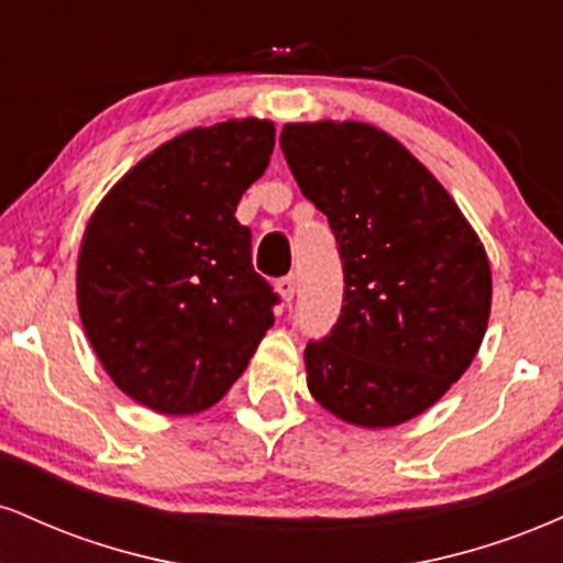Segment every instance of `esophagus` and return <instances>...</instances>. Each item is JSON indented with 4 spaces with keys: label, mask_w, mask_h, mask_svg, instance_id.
Masks as SVG:
<instances>
[{
    "label": "esophagus",
    "mask_w": 563,
    "mask_h": 563,
    "mask_svg": "<svg viewBox=\"0 0 563 563\" xmlns=\"http://www.w3.org/2000/svg\"><path fill=\"white\" fill-rule=\"evenodd\" d=\"M275 286H277V290H280L283 299H286V301L294 299V294H296V277H294V275L280 277V280H277Z\"/></svg>",
    "instance_id": "esophagus-1"
}]
</instances>
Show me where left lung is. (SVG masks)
<instances>
[{
    "label": "left lung",
    "instance_id": "obj_1",
    "mask_svg": "<svg viewBox=\"0 0 563 563\" xmlns=\"http://www.w3.org/2000/svg\"><path fill=\"white\" fill-rule=\"evenodd\" d=\"M280 147L344 269L339 320L303 349L309 391L354 426L410 421L463 376L487 331L493 277L479 238L376 126L286 124Z\"/></svg>",
    "mask_w": 563,
    "mask_h": 563
}]
</instances>
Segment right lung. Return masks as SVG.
Segmentation results:
<instances>
[{
	"mask_svg": "<svg viewBox=\"0 0 563 563\" xmlns=\"http://www.w3.org/2000/svg\"><path fill=\"white\" fill-rule=\"evenodd\" d=\"M273 147L269 121L192 129L142 158L89 219L76 269L84 331L115 386L151 410L217 405L273 328L280 296L235 219Z\"/></svg>",
	"mask_w": 563,
	"mask_h": 563,
	"instance_id": "obj_1",
	"label": "right lung"
}]
</instances>
